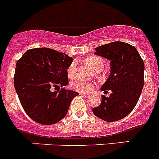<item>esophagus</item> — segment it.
<instances>
[{"instance_id":"34e87169","label":"esophagus","mask_w":159,"mask_h":159,"mask_svg":"<svg viewBox=\"0 0 159 159\" xmlns=\"http://www.w3.org/2000/svg\"><path fill=\"white\" fill-rule=\"evenodd\" d=\"M80 95H83V96H84V97H85V98H88V97L89 96V94L83 93V92H80Z\"/></svg>"}]
</instances>
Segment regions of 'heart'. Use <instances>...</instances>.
Listing matches in <instances>:
<instances>
[{
    "label": "heart",
    "instance_id": "obj_1",
    "mask_svg": "<svg viewBox=\"0 0 159 159\" xmlns=\"http://www.w3.org/2000/svg\"><path fill=\"white\" fill-rule=\"evenodd\" d=\"M85 64L92 67L96 71H102L105 67L104 60L101 59L100 57H88L84 60ZM74 69H75V64L72 63L67 68V75L69 77H72L74 75ZM71 87L75 89V91H78L80 92H91L95 88V84L94 83H88L84 82L82 80H75L73 81L71 84Z\"/></svg>",
    "mask_w": 159,
    "mask_h": 159
}]
</instances>
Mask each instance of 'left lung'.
Segmentation results:
<instances>
[{
	"instance_id": "8db88e82",
	"label": "left lung",
	"mask_w": 159,
	"mask_h": 159,
	"mask_svg": "<svg viewBox=\"0 0 159 159\" xmlns=\"http://www.w3.org/2000/svg\"><path fill=\"white\" fill-rule=\"evenodd\" d=\"M95 54L111 61V74L101 90V103L92 109L94 115L107 122L120 120L137 104L144 85V63L134 46L115 41L95 48Z\"/></svg>"
}]
</instances>
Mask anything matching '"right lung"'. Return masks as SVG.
Instances as JSON below:
<instances>
[{
  "mask_svg": "<svg viewBox=\"0 0 159 159\" xmlns=\"http://www.w3.org/2000/svg\"><path fill=\"white\" fill-rule=\"evenodd\" d=\"M73 59L48 48L28 50L17 60L14 86L22 107L36 123L52 125L67 115L71 100L78 92L67 90V68ZM52 86L61 87L56 92Z\"/></svg>",
  "mask_w": 159,
  "mask_h": 159,
  "instance_id": "right-lung-1",
  "label": "right lung"
}]
</instances>
